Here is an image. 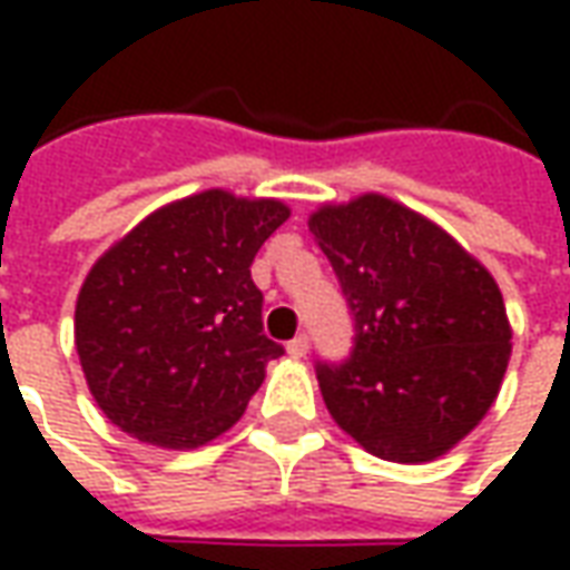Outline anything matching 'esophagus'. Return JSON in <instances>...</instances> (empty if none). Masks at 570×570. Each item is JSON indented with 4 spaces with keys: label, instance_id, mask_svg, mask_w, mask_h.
I'll return each mask as SVG.
<instances>
[{
    "label": "esophagus",
    "instance_id": "obj_1",
    "mask_svg": "<svg viewBox=\"0 0 570 570\" xmlns=\"http://www.w3.org/2000/svg\"><path fill=\"white\" fill-rule=\"evenodd\" d=\"M308 347H311V338L305 333H302V335H296L293 342H286V354H289V357L302 360V357H305V354H308Z\"/></svg>",
    "mask_w": 570,
    "mask_h": 570
}]
</instances>
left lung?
I'll return each instance as SVG.
<instances>
[{
	"label": "left lung",
	"instance_id": "left-lung-1",
	"mask_svg": "<svg viewBox=\"0 0 570 570\" xmlns=\"http://www.w3.org/2000/svg\"><path fill=\"white\" fill-rule=\"evenodd\" d=\"M308 228L354 321L351 354L314 366L326 409L384 461L440 458L489 412L507 372L510 323L494 277L382 195L321 207Z\"/></svg>",
	"mask_w": 570,
	"mask_h": 570
}]
</instances>
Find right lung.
I'll return each instance as SVG.
<instances>
[{
    "label": "right lung",
    "instance_id": "right-lung-1",
    "mask_svg": "<svg viewBox=\"0 0 570 570\" xmlns=\"http://www.w3.org/2000/svg\"><path fill=\"white\" fill-rule=\"evenodd\" d=\"M281 200L200 191L146 216L88 274L76 351L97 406L164 449H195L235 424L284 345L262 333L249 277L286 223Z\"/></svg>",
    "mask_w": 570,
    "mask_h": 570
}]
</instances>
